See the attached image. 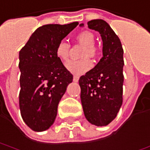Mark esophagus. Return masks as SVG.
Listing matches in <instances>:
<instances>
[{
  "instance_id": "obj_1",
  "label": "esophagus",
  "mask_w": 150,
  "mask_h": 150,
  "mask_svg": "<svg viewBox=\"0 0 150 150\" xmlns=\"http://www.w3.org/2000/svg\"><path fill=\"white\" fill-rule=\"evenodd\" d=\"M78 80H79V77L74 75V76H73V81H74V82H78Z\"/></svg>"
}]
</instances>
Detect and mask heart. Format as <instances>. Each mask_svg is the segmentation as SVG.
Wrapping results in <instances>:
<instances>
[{"mask_svg":"<svg viewBox=\"0 0 150 150\" xmlns=\"http://www.w3.org/2000/svg\"><path fill=\"white\" fill-rule=\"evenodd\" d=\"M77 40L82 45H85V49L83 51L82 57L85 59L80 60H71L66 63V68L70 73L77 75H81L92 67V62L91 59L86 57L95 58L98 54V49L94 45L95 43V36L88 30H84L79 33L77 35ZM69 51H70V45L66 41H60L55 49V53L57 57L60 60L66 62L69 57Z\"/></svg>","mask_w":150,"mask_h":150,"instance_id":"obj_1","label":"heart"}]
</instances>
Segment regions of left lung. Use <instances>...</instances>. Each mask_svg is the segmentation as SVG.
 <instances>
[{
    "label": "left lung",
    "instance_id": "1",
    "mask_svg": "<svg viewBox=\"0 0 150 150\" xmlns=\"http://www.w3.org/2000/svg\"><path fill=\"white\" fill-rule=\"evenodd\" d=\"M87 26L100 33L103 56L79 79L81 101L86 119L96 126H105L115 119L122 105L124 51L119 37L105 21L92 20Z\"/></svg>",
    "mask_w": 150,
    "mask_h": 150
}]
</instances>
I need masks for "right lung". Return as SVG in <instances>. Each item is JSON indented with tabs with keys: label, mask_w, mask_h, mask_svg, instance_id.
<instances>
[{
	"label": "right lung",
	"mask_w": 150,
	"mask_h": 150,
	"mask_svg": "<svg viewBox=\"0 0 150 150\" xmlns=\"http://www.w3.org/2000/svg\"><path fill=\"white\" fill-rule=\"evenodd\" d=\"M77 25L41 26L20 51V110L23 120L34 131H45L54 124L59 101L73 82V74L55 49Z\"/></svg>",
	"instance_id": "add662e5"
}]
</instances>
